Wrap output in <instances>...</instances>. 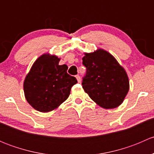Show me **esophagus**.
Returning a JSON list of instances; mask_svg holds the SVG:
<instances>
[{"mask_svg": "<svg viewBox=\"0 0 154 154\" xmlns=\"http://www.w3.org/2000/svg\"><path fill=\"white\" fill-rule=\"evenodd\" d=\"M76 78H77V82H78V83H80V81H81V80H80V77L79 75H76Z\"/></svg>", "mask_w": 154, "mask_h": 154, "instance_id": "esophagus-1", "label": "esophagus"}]
</instances>
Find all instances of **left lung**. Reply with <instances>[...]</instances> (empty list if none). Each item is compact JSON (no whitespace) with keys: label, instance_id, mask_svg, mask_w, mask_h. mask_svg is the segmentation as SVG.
<instances>
[{"label":"left lung","instance_id":"8db88e82","mask_svg":"<svg viewBox=\"0 0 154 154\" xmlns=\"http://www.w3.org/2000/svg\"><path fill=\"white\" fill-rule=\"evenodd\" d=\"M83 65L86 74L83 88L91 100L105 109H113L124 101L130 88L125 70L112 55L103 49L86 53Z\"/></svg>","mask_w":154,"mask_h":154}]
</instances>
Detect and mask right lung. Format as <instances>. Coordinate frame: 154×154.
Returning <instances> with one entry per match:
<instances>
[{
  "label": "right lung",
  "mask_w": 154,
  "mask_h": 154,
  "mask_svg": "<svg viewBox=\"0 0 154 154\" xmlns=\"http://www.w3.org/2000/svg\"><path fill=\"white\" fill-rule=\"evenodd\" d=\"M57 56L43 54L32 65L24 82L26 100L35 109L52 111L70 94L77 79L67 73L66 65L60 66Z\"/></svg>",
  "instance_id": "add662e5"
}]
</instances>
